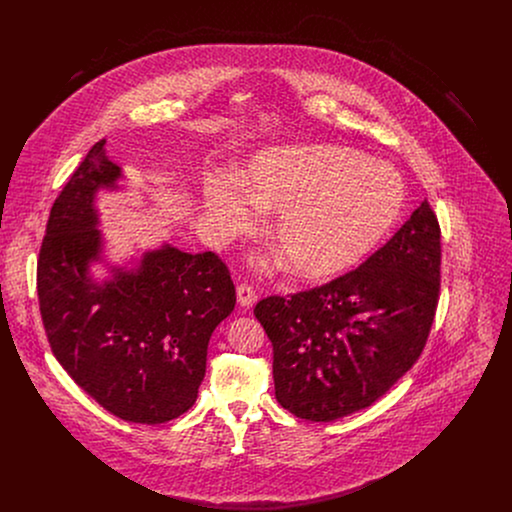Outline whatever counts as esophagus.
<instances>
[{
	"label": "esophagus",
	"instance_id": "obj_1",
	"mask_svg": "<svg viewBox=\"0 0 512 512\" xmlns=\"http://www.w3.org/2000/svg\"><path fill=\"white\" fill-rule=\"evenodd\" d=\"M236 293H238V303H240L242 307H251V305H255V301H257V292H255V288H253V286H249V284H240Z\"/></svg>",
	"mask_w": 512,
	"mask_h": 512
}]
</instances>
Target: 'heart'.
Segmentation results:
<instances>
[{
	"instance_id": "1",
	"label": "heart",
	"mask_w": 512,
	"mask_h": 512,
	"mask_svg": "<svg viewBox=\"0 0 512 512\" xmlns=\"http://www.w3.org/2000/svg\"><path fill=\"white\" fill-rule=\"evenodd\" d=\"M203 195L222 236L253 230V205L276 215L272 244L293 276L328 282L382 244L403 213L407 190L384 161L309 144L265 151L242 174V186L211 176Z\"/></svg>"
}]
</instances>
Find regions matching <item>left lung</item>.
I'll use <instances>...</instances> for the list:
<instances>
[{"label":"left lung","instance_id":"obj_1","mask_svg":"<svg viewBox=\"0 0 512 512\" xmlns=\"http://www.w3.org/2000/svg\"><path fill=\"white\" fill-rule=\"evenodd\" d=\"M441 230L424 199L361 267L253 313L274 351V390L290 413L332 422L370 407L418 361L439 299Z\"/></svg>","mask_w":512,"mask_h":512}]
</instances>
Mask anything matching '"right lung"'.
<instances>
[{"instance_id": "right-lung-1", "label": "right lung", "mask_w": 512, "mask_h": 512, "mask_svg": "<svg viewBox=\"0 0 512 512\" xmlns=\"http://www.w3.org/2000/svg\"><path fill=\"white\" fill-rule=\"evenodd\" d=\"M105 140L88 151L49 213L38 259V301L51 351L92 399L115 416L161 424L186 413L205 376L211 334L234 311L236 288L217 253L171 245L147 251L134 270L101 259L94 197L117 188L121 169Z\"/></svg>"}]
</instances>
